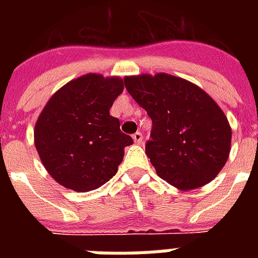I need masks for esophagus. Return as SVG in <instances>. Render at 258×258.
Listing matches in <instances>:
<instances>
[{"instance_id":"1","label":"esophagus","mask_w":258,"mask_h":258,"mask_svg":"<svg viewBox=\"0 0 258 258\" xmlns=\"http://www.w3.org/2000/svg\"><path fill=\"white\" fill-rule=\"evenodd\" d=\"M133 139L137 145H141L142 142H143V135H142V133H135L133 135Z\"/></svg>"}]
</instances>
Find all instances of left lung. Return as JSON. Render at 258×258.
Returning <instances> with one entry per match:
<instances>
[{
    "instance_id": "8db88e82",
    "label": "left lung",
    "mask_w": 258,
    "mask_h": 258,
    "mask_svg": "<svg viewBox=\"0 0 258 258\" xmlns=\"http://www.w3.org/2000/svg\"><path fill=\"white\" fill-rule=\"evenodd\" d=\"M125 88L153 120L146 154L162 179L194 190L222 170L232 127L214 99L194 83L169 74L125 76Z\"/></svg>"
}]
</instances>
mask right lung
<instances>
[{
	"mask_svg": "<svg viewBox=\"0 0 258 258\" xmlns=\"http://www.w3.org/2000/svg\"><path fill=\"white\" fill-rule=\"evenodd\" d=\"M124 89L119 76L87 74L50 96L34 125L38 157L57 183L74 191L100 187L117 171L133 138L109 115Z\"/></svg>",
	"mask_w": 258,
	"mask_h": 258,
	"instance_id": "1",
	"label": "right lung"
}]
</instances>
